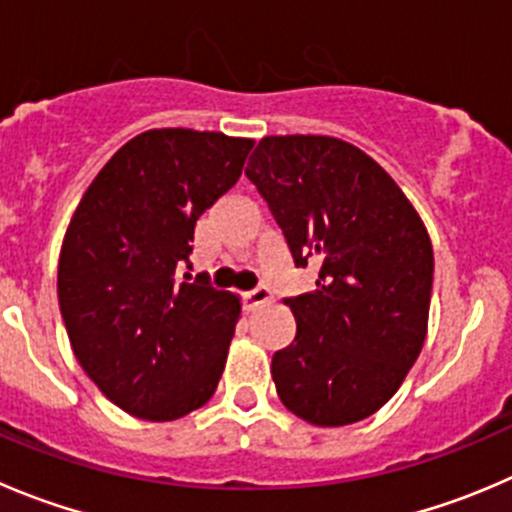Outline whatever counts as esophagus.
I'll use <instances>...</instances> for the list:
<instances>
[{
  "label": "esophagus",
  "mask_w": 512,
  "mask_h": 512,
  "mask_svg": "<svg viewBox=\"0 0 512 512\" xmlns=\"http://www.w3.org/2000/svg\"><path fill=\"white\" fill-rule=\"evenodd\" d=\"M270 300H272V292H270V287H267V285H257L255 290L245 292L247 310H257V307L267 305Z\"/></svg>",
  "instance_id": "34e87169"
}]
</instances>
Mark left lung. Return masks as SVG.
<instances>
[{
    "instance_id": "left-lung-1",
    "label": "left lung",
    "mask_w": 512,
    "mask_h": 512,
    "mask_svg": "<svg viewBox=\"0 0 512 512\" xmlns=\"http://www.w3.org/2000/svg\"><path fill=\"white\" fill-rule=\"evenodd\" d=\"M315 290L285 297L295 340L272 380L297 418L340 428L398 393L423 350L433 245L415 207L372 157L335 137H265L245 170Z\"/></svg>"
}]
</instances>
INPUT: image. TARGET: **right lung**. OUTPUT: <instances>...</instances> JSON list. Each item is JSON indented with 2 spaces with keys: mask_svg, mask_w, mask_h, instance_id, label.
Masks as SVG:
<instances>
[{
  "mask_svg": "<svg viewBox=\"0 0 512 512\" xmlns=\"http://www.w3.org/2000/svg\"><path fill=\"white\" fill-rule=\"evenodd\" d=\"M252 145L182 127L142 132L74 210L59 255V310L79 365L135 418H182L220 382L240 300L177 272L192 270L197 220L240 180Z\"/></svg>",
  "mask_w": 512,
  "mask_h": 512,
  "instance_id": "1",
  "label": "right lung"
}]
</instances>
